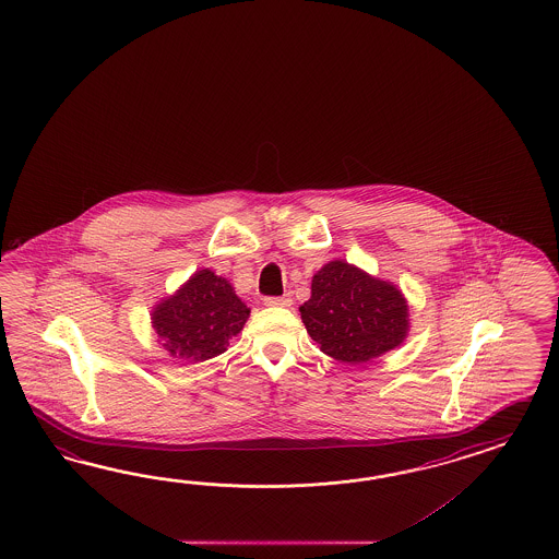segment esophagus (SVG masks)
I'll list each match as a JSON object with an SVG mask.
<instances>
[{
  "mask_svg": "<svg viewBox=\"0 0 559 559\" xmlns=\"http://www.w3.org/2000/svg\"><path fill=\"white\" fill-rule=\"evenodd\" d=\"M293 299L285 295V297H264V305L266 307H288Z\"/></svg>",
  "mask_w": 559,
  "mask_h": 559,
  "instance_id": "obj_1",
  "label": "esophagus"
}]
</instances>
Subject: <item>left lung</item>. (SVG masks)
Here are the masks:
<instances>
[{
    "label": "left lung",
    "mask_w": 559,
    "mask_h": 559,
    "mask_svg": "<svg viewBox=\"0 0 559 559\" xmlns=\"http://www.w3.org/2000/svg\"><path fill=\"white\" fill-rule=\"evenodd\" d=\"M301 318L321 352L349 364L368 362L393 349L408 330L401 290L344 260H333L313 276Z\"/></svg>",
    "instance_id": "8db88e82"
}]
</instances>
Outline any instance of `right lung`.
<instances>
[{
	"instance_id": "obj_1",
	"label": "right lung",
	"mask_w": 559,
	"mask_h": 559,
	"mask_svg": "<svg viewBox=\"0 0 559 559\" xmlns=\"http://www.w3.org/2000/svg\"><path fill=\"white\" fill-rule=\"evenodd\" d=\"M248 316L250 309L226 278L199 271L175 297L154 309L152 323L170 356L199 362L226 352L229 337L240 333Z\"/></svg>"
}]
</instances>
